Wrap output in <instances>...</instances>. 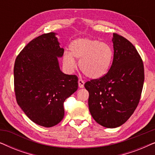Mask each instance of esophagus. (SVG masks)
<instances>
[{"mask_svg": "<svg viewBox=\"0 0 155 155\" xmlns=\"http://www.w3.org/2000/svg\"><path fill=\"white\" fill-rule=\"evenodd\" d=\"M84 84V82L82 79L78 80V85H79V87H80V88L83 87Z\"/></svg>", "mask_w": 155, "mask_h": 155, "instance_id": "obj_1", "label": "esophagus"}]
</instances>
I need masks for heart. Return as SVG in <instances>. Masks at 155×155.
I'll use <instances>...</instances> for the list:
<instances>
[{"label":"heart","mask_w":155,"mask_h":155,"mask_svg":"<svg viewBox=\"0 0 155 155\" xmlns=\"http://www.w3.org/2000/svg\"><path fill=\"white\" fill-rule=\"evenodd\" d=\"M113 57V50L108 44L90 38H80L71 44L70 53H65L63 61L67 68L72 70L75 67L74 58L78 59L80 71L88 78L98 79L109 71Z\"/></svg>","instance_id":"1"}]
</instances>
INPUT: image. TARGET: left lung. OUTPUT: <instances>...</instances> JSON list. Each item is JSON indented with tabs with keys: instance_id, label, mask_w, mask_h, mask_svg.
Instances as JSON below:
<instances>
[{
	"instance_id": "1",
	"label": "left lung",
	"mask_w": 155,
	"mask_h": 155,
	"mask_svg": "<svg viewBox=\"0 0 155 155\" xmlns=\"http://www.w3.org/2000/svg\"><path fill=\"white\" fill-rule=\"evenodd\" d=\"M112 41L114 52L109 71L84 84L91 115L109 128L121 126L133 114L145 80L143 60L132 43L117 33L113 34Z\"/></svg>"
}]
</instances>
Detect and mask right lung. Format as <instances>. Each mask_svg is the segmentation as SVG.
Instances as JSON below:
<instances>
[{
  "instance_id": "obj_1",
  "label": "right lung",
  "mask_w": 155,
  "mask_h": 155,
  "mask_svg": "<svg viewBox=\"0 0 155 155\" xmlns=\"http://www.w3.org/2000/svg\"><path fill=\"white\" fill-rule=\"evenodd\" d=\"M64 53L54 32L36 37L18 55L14 65L17 102L41 126H56L64 116L63 103L78 87L75 75H65L58 58Z\"/></svg>"
}]
</instances>
